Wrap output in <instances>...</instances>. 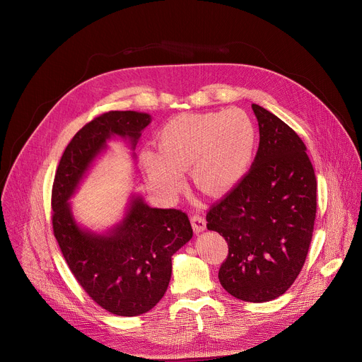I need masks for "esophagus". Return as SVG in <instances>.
Segmentation results:
<instances>
[{
	"label": "esophagus",
	"instance_id": "esophagus-1",
	"mask_svg": "<svg viewBox=\"0 0 362 362\" xmlns=\"http://www.w3.org/2000/svg\"><path fill=\"white\" fill-rule=\"evenodd\" d=\"M190 222H192V226H193V230L194 233H199V232H203L206 229V221L203 216L200 215H193L190 218Z\"/></svg>",
	"mask_w": 362,
	"mask_h": 362
}]
</instances>
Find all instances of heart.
Here are the masks:
<instances>
[{
	"label": "heart",
	"instance_id": "obj_1",
	"mask_svg": "<svg viewBox=\"0 0 362 362\" xmlns=\"http://www.w3.org/2000/svg\"><path fill=\"white\" fill-rule=\"evenodd\" d=\"M255 144V127L239 109L180 115L158 132V154L146 150L141 162L151 183L163 194H175L183 185L182 172L192 166L199 189L218 194L245 176Z\"/></svg>",
	"mask_w": 362,
	"mask_h": 362
}]
</instances>
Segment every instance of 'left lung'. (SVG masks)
<instances>
[{
  "mask_svg": "<svg viewBox=\"0 0 362 362\" xmlns=\"http://www.w3.org/2000/svg\"><path fill=\"white\" fill-rule=\"evenodd\" d=\"M259 147L249 172L206 214L228 242L221 285L246 302L272 300L299 275L313 240L317 177L306 146L279 117L252 105Z\"/></svg>",
  "mask_w": 362,
  "mask_h": 362,
  "instance_id": "8db88e82",
  "label": "left lung"
}]
</instances>
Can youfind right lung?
I'll use <instances>...</instances> for the list:
<instances>
[{
    "label": "right lung",
    "mask_w": 362,
    "mask_h": 362,
    "mask_svg": "<svg viewBox=\"0 0 362 362\" xmlns=\"http://www.w3.org/2000/svg\"><path fill=\"white\" fill-rule=\"evenodd\" d=\"M150 116L137 112H107L81 127L67 144L53 190V232L64 259L87 295L119 317L141 315L165 295L172 276V256L193 230L179 209H153L134 197L123 222L109 235L78 228L67 200L106 140L120 136L134 148Z\"/></svg>",
    "instance_id": "right-lung-1"
}]
</instances>
